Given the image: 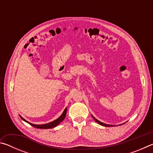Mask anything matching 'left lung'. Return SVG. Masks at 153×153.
<instances>
[{
  "label": "left lung",
  "instance_id": "1",
  "mask_svg": "<svg viewBox=\"0 0 153 153\" xmlns=\"http://www.w3.org/2000/svg\"><path fill=\"white\" fill-rule=\"evenodd\" d=\"M92 117H93V119H94V120H95V121H97V122L98 124H100V125L103 126H108V127H110V126H111V125H107V124H105V123H102V122H100V121H98V120H97V119L94 118V117H93V116H92Z\"/></svg>",
  "mask_w": 153,
  "mask_h": 153
}]
</instances>
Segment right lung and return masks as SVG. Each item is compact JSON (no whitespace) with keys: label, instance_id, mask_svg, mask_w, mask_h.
<instances>
[{"label":"right lung","instance_id":"right-lung-1","mask_svg":"<svg viewBox=\"0 0 153 153\" xmlns=\"http://www.w3.org/2000/svg\"><path fill=\"white\" fill-rule=\"evenodd\" d=\"M67 108H66L64 110L63 113H62V115L59 117L58 119H56V120L52 121V122H50L48 123H46V124H44V125H36V124H33V123H31L30 122H28V121H27L25 120H24V118H23L22 116H20V117L22 120H23L24 121H25V122L28 123L29 124H30L31 126L34 127V128H40V129H50V128H55V127H56L57 125H59V123H60L62 121H63L65 117L66 116V113H67Z\"/></svg>","mask_w":153,"mask_h":153}]
</instances>
